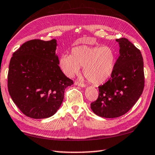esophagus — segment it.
<instances>
[{"mask_svg":"<svg viewBox=\"0 0 155 155\" xmlns=\"http://www.w3.org/2000/svg\"><path fill=\"white\" fill-rule=\"evenodd\" d=\"M74 84L76 85H77V86H80V87H84L86 86V85H85V84H84V83L79 82V81H75Z\"/></svg>","mask_w":155,"mask_h":155,"instance_id":"esophagus-1","label":"esophagus"}]
</instances>
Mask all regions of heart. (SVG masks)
Here are the masks:
<instances>
[{
	"label": "heart",
	"mask_w": 155,
	"mask_h": 155,
	"mask_svg": "<svg viewBox=\"0 0 155 155\" xmlns=\"http://www.w3.org/2000/svg\"><path fill=\"white\" fill-rule=\"evenodd\" d=\"M117 61L114 48L108 46L81 45L74 47L71 55L63 54L59 64L63 72L72 77L84 67V74L90 82L101 84L111 77Z\"/></svg>",
	"instance_id": "heart-1"
}]
</instances>
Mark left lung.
I'll use <instances>...</instances> for the list:
<instances>
[{"instance_id": "1", "label": "left lung", "mask_w": 155, "mask_h": 155, "mask_svg": "<svg viewBox=\"0 0 155 155\" xmlns=\"http://www.w3.org/2000/svg\"><path fill=\"white\" fill-rule=\"evenodd\" d=\"M120 55L111 77L99 86V97L91 108L98 116L114 118L125 114L144 88L143 59L140 50L127 39H117Z\"/></svg>"}]
</instances>
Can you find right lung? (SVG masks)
<instances>
[{
	"label": "right lung",
	"instance_id": "obj_1",
	"mask_svg": "<svg viewBox=\"0 0 155 155\" xmlns=\"http://www.w3.org/2000/svg\"><path fill=\"white\" fill-rule=\"evenodd\" d=\"M56 40H33L21 46L9 64L8 87L12 100L24 115L47 118L63 103L73 81L64 74L55 54Z\"/></svg>",
	"mask_w": 155,
	"mask_h": 155
}]
</instances>
